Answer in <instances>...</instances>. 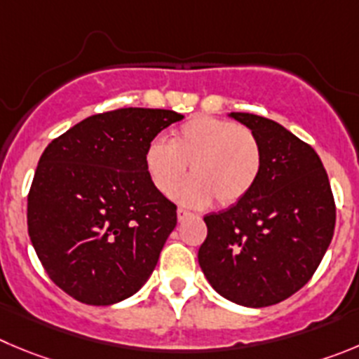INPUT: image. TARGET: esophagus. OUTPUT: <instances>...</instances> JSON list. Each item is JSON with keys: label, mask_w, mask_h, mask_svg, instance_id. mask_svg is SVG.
Instances as JSON below:
<instances>
[{"label": "esophagus", "mask_w": 359, "mask_h": 359, "mask_svg": "<svg viewBox=\"0 0 359 359\" xmlns=\"http://www.w3.org/2000/svg\"><path fill=\"white\" fill-rule=\"evenodd\" d=\"M191 216V212H187L186 209H177V217H179V221H182V219H186V217H189Z\"/></svg>", "instance_id": "1"}]
</instances>
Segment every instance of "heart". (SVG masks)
<instances>
[{"instance_id":"1","label":"heart","mask_w":359,"mask_h":359,"mask_svg":"<svg viewBox=\"0 0 359 359\" xmlns=\"http://www.w3.org/2000/svg\"><path fill=\"white\" fill-rule=\"evenodd\" d=\"M190 164L191 177L173 193L189 207L233 205L255 187L262 172V147L255 133L232 120L195 116L173 130L170 143L154 140L145 170L161 195H172Z\"/></svg>"}]
</instances>
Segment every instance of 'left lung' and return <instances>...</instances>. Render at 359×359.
I'll list each match as a JSON object with an SVG mask.
<instances>
[{"label": "left lung", "instance_id": "8db88e82", "mask_svg": "<svg viewBox=\"0 0 359 359\" xmlns=\"http://www.w3.org/2000/svg\"><path fill=\"white\" fill-rule=\"evenodd\" d=\"M230 116L259 138L262 172L243 200L203 217L198 264L232 303L271 306L313 276L333 239L337 209L323 161L308 143L274 120Z\"/></svg>", "mask_w": 359, "mask_h": 359}]
</instances>
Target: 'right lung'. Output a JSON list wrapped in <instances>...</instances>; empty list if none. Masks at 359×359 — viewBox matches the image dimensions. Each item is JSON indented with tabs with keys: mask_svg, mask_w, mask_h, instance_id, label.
<instances>
[{
	"mask_svg": "<svg viewBox=\"0 0 359 359\" xmlns=\"http://www.w3.org/2000/svg\"><path fill=\"white\" fill-rule=\"evenodd\" d=\"M184 115L122 108L53 140L28 195V233L56 285L93 306L138 292L177 225V205L152 186L145 150Z\"/></svg>",
	"mask_w": 359,
	"mask_h": 359,
	"instance_id": "right-lung-1",
	"label": "right lung"
}]
</instances>
